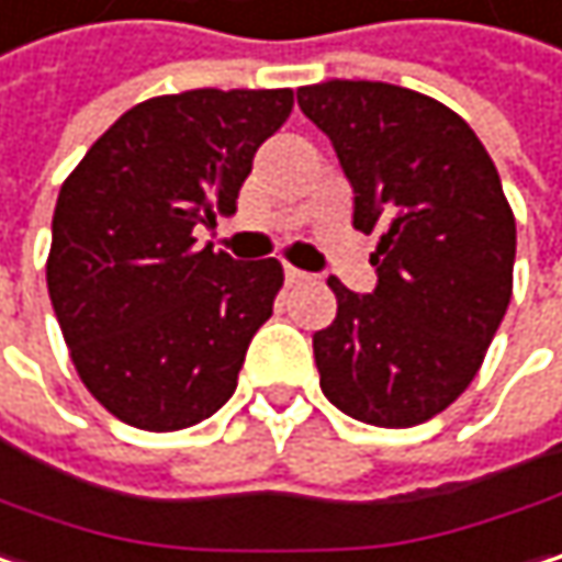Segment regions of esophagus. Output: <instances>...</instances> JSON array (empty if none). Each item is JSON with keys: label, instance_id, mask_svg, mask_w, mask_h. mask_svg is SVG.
Instances as JSON below:
<instances>
[{"label": "esophagus", "instance_id": "34e87169", "mask_svg": "<svg viewBox=\"0 0 562 562\" xmlns=\"http://www.w3.org/2000/svg\"><path fill=\"white\" fill-rule=\"evenodd\" d=\"M284 281L288 284H301V281H307V271H301L294 265H284Z\"/></svg>", "mask_w": 562, "mask_h": 562}]
</instances>
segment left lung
Listing matches in <instances>:
<instances>
[{
    "mask_svg": "<svg viewBox=\"0 0 562 562\" xmlns=\"http://www.w3.org/2000/svg\"><path fill=\"white\" fill-rule=\"evenodd\" d=\"M297 105L333 142L352 226L379 233L372 294L329 278L319 387L362 424H424L475 379L512 301L518 239L502 177L453 109L407 87L323 80Z\"/></svg>",
    "mask_w": 562,
    "mask_h": 562,
    "instance_id": "left-lung-1",
    "label": "left lung"
}]
</instances>
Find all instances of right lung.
<instances>
[{
	"mask_svg": "<svg viewBox=\"0 0 562 562\" xmlns=\"http://www.w3.org/2000/svg\"><path fill=\"white\" fill-rule=\"evenodd\" d=\"M291 90H187L119 115L64 180L47 294L90 394L138 430H183L236 391L284 284L278 258L196 246L236 213L251 158Z\"/></svg>",
	"mask_w": 562,
	"mask_h": 562,
	"instance_id": "add662e5",
	"label": "right lung"
}]
</instances>
